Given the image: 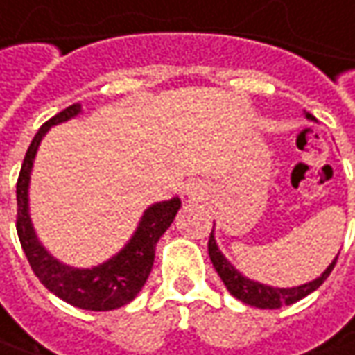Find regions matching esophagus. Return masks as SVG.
Listing matches in <instances>:
<instances>
[{"label":"esophagus","mask_w":355,"mask_h":355,"mask_svg":"<svg viewBox=\"0 0 355 355\" xmlns=\"http://www.w3.org/2000/svg\"><path fill=\"white\" fill-rule=\"evenodd\" d=\"M187 194H189L190 198H196V196L200 194V190H198V187H194V184H192V187L187 189Z\"/></svg>","instance_id":"34e87169"}]
</instances>
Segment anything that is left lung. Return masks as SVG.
Here are the masks:
<instances>
[{"mask_svg": "<svg viewBox=\"0 0 355 355\" xmlns=\"http://www.w3.org/2000/svg\"><path fill=\"white\" fill-rule=\"evenodd\" d=\"M306 119L314 121V117L311 114H306ZM208 255H210L212 265L218 271L220 279L224 281V285L230 291V295H234L241 302H245L250 306H257V309H281L285 304H293L297 300L304 299L306 295H311L312 291H316L328 279L338 259L336 255L334 261L324 269L322 275L316 277L311 283H304V285H299V287L279 288L271 287V285H263V283L251 281L245 275H241L238 269L227 261L226 257H224V253L218 248V243H216L214 239V227H212V234H210V239H208Z\"/></svg>", "mask_w": 355, "mask_h": 355, "instance_id": "8db88e82", "label": "left lung"}]
</instances>
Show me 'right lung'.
Returning <instances> with one entry per match:
<instances>
[{
  "label": "right lung",
  "instance_id": "right-lung-1",
  "mask_svg": "<svg viewBox=\"0 0 355 355\" xmlns=\"http://www.w3.org/2000/svg\"><path fill=\"white\" fill-rule=\"evenodd\" d=\"M80 112V104L68 105L67 110L43 123V128L33 137L17 178V236L33 273L53 295L84 311H114L131 302L145 285L153 269L155 245L173 224L180 208V198L175 196L171 200L151 204L141 216L137 230L128 243L114 257L96 267L78 269L53 257L37 238L29 216L33 163L46 131L76 117Z\"/></svg>",
  "mask_w": 355,
  "mask_h": 355
}]
</instances>
